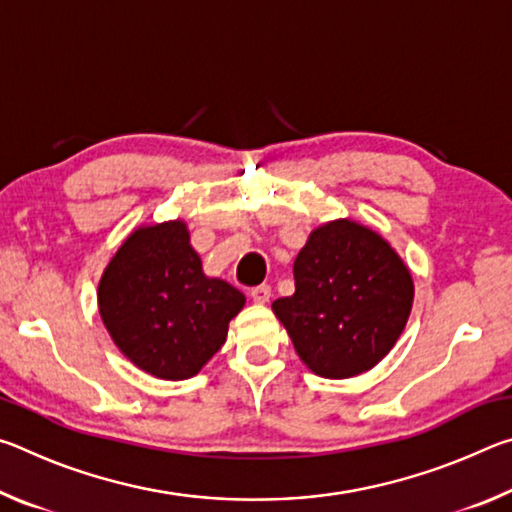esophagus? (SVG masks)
I'll return each mask as SVG.
<instances>
[{
    "mask_svg": "<svg viewBox=\"0 0 512 512\" xmlns=\"http://www.w3.org/2000/svg\"><path fill=\"white\" fill-rule=\"evenodd\" d=\"M271 296H273V291H271V287H268V284H259V287L250 291V298H253L255 305H266V302L271 300Z\"/></svg>",
    "mask_w": 512,
    "mask_h": 512,
    "instance_id": "obj_1",
    "label": "esophagus"
}]
</instances>
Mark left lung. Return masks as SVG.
I'll return each mask as SVG.
<instances>
[{"mask_svg":"<svg viewBox=\"0 0 512 512\" xmlns=\"http://www.w3.org/2000/svg\"><path fill=\"white\" fill-rule=\"evenodd\" d=\"M296 293L273 302L298 357L348 379L386 357L409 320L413 280L386 239L350 219L311 232L293 262Z\"/></svg>","mask_w":512,"mask_h":512,"instance_id":"1","label":"left lung"}]
</instances>
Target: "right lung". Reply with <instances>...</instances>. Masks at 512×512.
Masks as SVG:
<instances>
[{
    "mask_svg": "<svg viewBox=\"0 0 512 512\" xmlns=\"http://www.w3.org/2000/svg\"><path fill=\"white\" fill-rule=\"evenodd\" d=\"M244 293L205 277L185 221L142 225L110 259L99 314L117 348L158 379L194 377L228 336Z\"/></svg>",
    "mask_w": 512,
    "mask_h": 512,
    "instance_id": "add662e5",
    "label": "right lung"
}]
</instances>
